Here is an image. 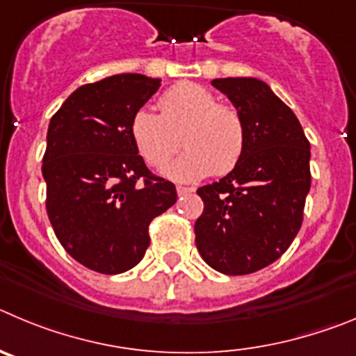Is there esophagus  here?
<instances>
[{
	"label": "esophagus",
	"instance_id": "34e87169",
	"mask_svg": "<svg viewBox=\"0 0 356 356\" xmlns=\"http://www.w3.org/2000/svg\"><path fill=\"white\" fill-rule=\"evenodd\" d=\"M193 191V188H188V186H177V195L182 197V195H190Z\"/></svg>",
	"mask_w": 356,
	"mask_h": 356
}]
</instances>
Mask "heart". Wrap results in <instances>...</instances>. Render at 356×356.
Segmentation results:
<instances>
[{
    "label": "heart",
    "instance_id": "obj_1",
    "mask_svg": "<svg viewBox=\"0 0 356 356\" xmlns=\"http://www.w3.org/2000/svg\"><path fill=\"white\" fill-rule=\"evenodd\" d=\"M159 110L161 115L140 108L129 126L134 145L150 166L165 165L181 142L186 150L163 170L174 181L223 175L238 165L246 143L238 108L216 102V95L204 85L184 81L159 97Z\"/></svg>",
    "mask_w": 356,
    "mask_h": 356
}]
</instances>
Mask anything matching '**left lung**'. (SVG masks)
<instances>
[{
    "instance_id": "obj_1",
    "label": "left lung",
    "mask_w": 356,
    "mask_h": 356,
    "mask_svg": "<svg viewBox=\"0 0 356 356\" xmlns=\"http://www.w3.org/2000/svg\"><path fill=\"white\" fill-rule=\"evenodd\" d=\"M211 85L239 110L246 143L232 172L197 190L204 213L195 222V245L220 273H255L277 261L302 227L310 143L293 110L261 79Z\"/></svg>"
}]
</instances>
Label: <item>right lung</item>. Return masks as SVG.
Segmentation results:
<instances>
[{"label":"right lung","mask_w":356,"mask_h":356,"mask_svg":"<svg viewBox=\"0 0 356 356\" xmlns=\"http://www.w3.org/2000/svg\"><path fill=\"white\" fill-rule=\"evenodd\" d=\"M159 85L143 74L110 76L79 86L51 117L42 159L47 216L67 254L97 273L138 264L150 222L177 200L175 186L147 168L129 131Z\"/></svg>","instance_id":"1"}]
</instances>
